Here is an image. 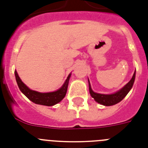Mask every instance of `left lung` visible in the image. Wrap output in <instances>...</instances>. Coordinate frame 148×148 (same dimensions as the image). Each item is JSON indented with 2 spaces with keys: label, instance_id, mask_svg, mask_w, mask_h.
<instances>
[{
  "label": "left lung",
  "instance_id": "obj_1",
  "mask_svg": "<svg viewBox=\"0 0 148 148\" xmlns=\"http://www.w3.org/2000/svg\"><path fill=\"white\" fill-rule=\"evenodd\" d=\"M134 78H135V71H134V74H133L132 78L131 79L129 82L125 85L122 89H121L119 91H118L116 93H113V94L109 95H105V94H100V93H94L92 89H91L90 84L89 82V90H90V93L91 97H93L95 99V101H97V103H100L102 105L104 106H112L115 105L116 103H119L120 101H122V99H124L125 96L128 93V92L130 91L134 84Z\"/></svg>",
  "mask_w": 148,
  "mask_h": 148
}]
</instances>
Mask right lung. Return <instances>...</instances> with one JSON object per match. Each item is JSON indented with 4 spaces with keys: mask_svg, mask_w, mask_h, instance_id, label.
Wrapping results in <instances>:
<instances>
[{
    "mask_svg": "<svg viewBox=\"0 0 148 148\" xmlns=\"http://www.w3.org/2000/svg\"><path fill=\"white\" fill-rule=\"evenodd\" d=\"M14 73H15L16 80V83H17L20 91L33 103L39 104V105L48 106H54L55 104H57L60 101H62V99L65 97L67 90H68V82H69V79L71 77V74H69L65 83L58 90L51 92V93H39L37 91L32 90L28 88L22 82V80H20V77L18 76L17 72L15 71Z\"/></svg>",
    "mask_w": 148,
    "mask_h": 148,
    "instance_id": "obj_1",
    "label": "right lung"
}]
</instances>
